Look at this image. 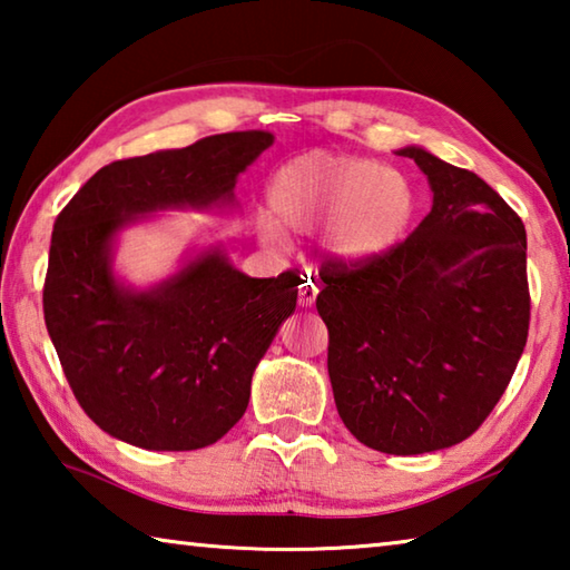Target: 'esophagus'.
Listing matches in <instances>:
<instances>
[{"instance_id":"34e87169","label":"esophagus","mask_w":570,"mask_h":570,"mask_svg":"<svg viewBox=\"0 0 570 570\" xmlns=\"http://www.w3.org/2000/svg\"><path fill=\"white\" fill-rule=\"evenodd\" d=\"M316 294H320V288H316V278L312 276V272H308L304 276V284L298 286V306L302 308L312 306L316 302Z\"/></svg>"}]
</instances>
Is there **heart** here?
Segmentation results:
<instances>
[{
	"label": "heart",
	"mask_w": 570,
	"mask_h": 570,
	"mask_svg": "<svg viewBox=\"0 0 570 570\" xmlns=\"http://www.w3.org/2000/svg\"><path fill=\"white\" fill-rule=\"evenodd\" d=\"M266 240L322 234L336 264L366 266L397 248L414 218V190L404 173L350 153L308 150L286 160L266 186Z\"/></svg>",
	"instance_id": "b5f03b06"
}]
</instances>
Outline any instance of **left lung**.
I'll use <instances>...</instances> for the list:
<instances>
[{
	"mask_svg": "<svg viewBox=\"0 0 570 570\" xmlns=\"http://www.w3.org/2000/svg\"><path fill=\"white\" fill-rule=\"evenodd\" d=\"M397 156L428 176L430 214L380 262L326 264L316 312L346 430L424 455L470 438L513 377L530 322L525 226L475 173L420 146Z\"/></svg>",
	"mask_w": 570,
	"mask_h": 570,
	"instance_id": "obj_1",
	"label": "left lung"
}]
</instances>
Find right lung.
Instances as JSON below:
<instances>
[{"instance_id": "add662e5", "label": "right lung", "mask_w": 570, "mask_h": 570, "mask_svg": "<svg viewBox=\"0 0 570 570\" xmlns=\"http://www.w3.org/2000/svg\"><path fill=\"white\" fill-rule=\"evenodd\" d=\"M268 146L274 132L244 130L115 160L57 216L45 324L77 402L108 435L198 450L244 417L256 364L296 308L298 274L250 278L216 240L140 288L115 274V248L160 210L236 208L238 176Z\"/></svg>"}]
</instances>
